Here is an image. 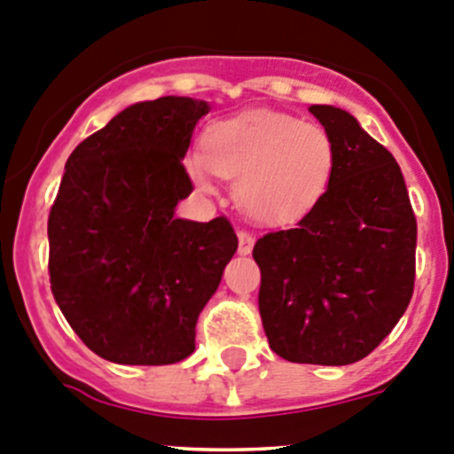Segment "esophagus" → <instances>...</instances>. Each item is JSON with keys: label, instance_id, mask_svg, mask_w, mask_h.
<instances>
[{"label": "esophagus", "instance_id": "34e87169", "mask_svg": "<svg viewBox=\"0 0 454 454\" xmlns=\"http://www.w3.org/2000/svg\"><path fill=\"white\" fill-rule=\"evenodd\" d=\"M237 239H239V247H237V251H239V255H248V253L253 251V244H255V237H253L248 231H239V232H237Z\"/></svg>", "mask_w": 454, "mask_h": 454}]
</instances>
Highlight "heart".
Instances as JSON below:
<instances>
[{
  "label": "heart",
  "mask_w": 454,
  "mask_h": 454,
  "mask_svg": "<svg viewBox=\"0 0 454 454\" xmlns=\"http://www.w3.org/2000/svg\"><path fill=\"white\" fill-rule=\"evenodd\" d=\"M336 143L323 125L285 112L251 109L203 131L201 152L185 156L190 179L213 190V176L235 181L248 217L286 226L323 201L336 175Z\"/></svg>",
  "instance_id": "b5f03b06"
}]
</instances>
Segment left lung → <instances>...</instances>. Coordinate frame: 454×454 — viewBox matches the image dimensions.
Here are the masks:
<instances>
[{
  "instance_id": "1",
  "label": "left lung",
  "mask_w": 454,
  "mask_h": 454,
  "mask_svg": "<svg viewBox=\"0 0 454 454\" xmlns=\"http://www.w3.org/2000/svg\"><path fill=\"white\" fill-rule=\"evenodd\" d=\"M336 143L323 201L253 248L260 316L285 361L349 365L376 349L414 291L417 217L394 156L345 109L311 105Z\"/></svg>"
}]
</instances>
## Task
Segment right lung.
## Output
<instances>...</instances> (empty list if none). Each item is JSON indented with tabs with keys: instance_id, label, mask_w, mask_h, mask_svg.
Returning a JSON list of instances; mask_svg holds the SVG:
<instances>
[{
	"instance_id": "obj_1",
	"label": "right lung",
	"mask_w": 454,
	"mask_h": 454,
	"mask_svg": "<svg viewBox=\"0 0 454 454\" xmlns=\"http://www.w3.org/2000/svg\"><path fill=\"white\" fill-rule=\"evenodd\" d=\"M207 103H137L67 159L49 213L53 298L80 340L121 365H172L194 351L237 235L226 217L176 219L192 192L184 156Z\"/></svg>"
}]
</instances>
